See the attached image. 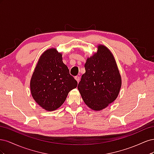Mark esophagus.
Listing matches in <instances>:
<instances>
[{
  "mask_svg": "<svg viewBox=\"0 0 154 154\" xmlns=\"http://www.w3.org/2000/svg\"><path fill=\"white\" fill-rule=\"evenodd\" d=\"M74 78H75V80H76L78 82H80V77H79V76H76L74 77Z\"/></svg>",
  "mask_w": 154,
  "mask_h": 154,
  "instance_id": "34e87169",
  "label": "esophagus"
}]
</instances>
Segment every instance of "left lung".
<instances>
[{
    "label": "left lung",
    "mask_w": 154,
    "mask_h": 154,
    "mask_svg": "<svg viewBox=\"0 0 154 154\" xmlns=\"http://www.w3.org/2000/svg\"><path fill=\"white\" fill-rule=\"evenodd\" d=\"M85 73L78 85L83 100L90 109L101 110L117 98L122 78L114 56L103 45L87 59Z\"/></svg>",
    "instance_id": "1"
}]
</instances>
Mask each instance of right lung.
<instances>
[{
  "label": "right lung",
  "instance_id": "1",
  "mask_svg": "<svg viewBox=\"0 0 154 154\" xmlns=\"http://www.w3.org/2000/svg\"><path fill=\"white\" fill-rule=\"evenodd\" d=\"M78 82L69 74L62 54L51 48L41 55L32 73L30 88L32 97L42 108L53 111L61 106Z\"/></svg>",
  "mask_w": 154,
  "mask_h": 154
}]
</instances>
